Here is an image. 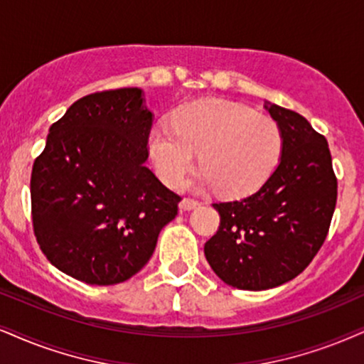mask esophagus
Wrapping results in <instances>:
<instances>
[{
    "label": "esophagus",
    "mask_w": 364,
    "mask_h": 364,
    "mask_svg": "<svg viewBox=\"0 0 364 364\" xmlns=\"http://www.w3.org/2000/svg\"><path fill=\"white\" fill-rule=\"evenodd\" d=\"M199 204H200L199 200L191 199V197H186V199L181 200V204H178V208H181L182 213H186V210H191V209L197 208V205H199Z\"/></svg>",
    "instance_id": "1"
}]
</instances>
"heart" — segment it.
I'll list each match as a JSON object with an SVG mask.
<instances>
[{
  "label": "heart",
  "mask_w": 364,
  "mask_h": 364,
  "mask_svg": "<svg viewBox=\"0 0 364 364\" xmlns=\"http://www.w3.org/2000/svg\"><path fill=\"white\" fill-rule=\"evenodd\" d=\"M148 150L167 186H181L199 154L204 183L218 186L223 196L243 197L263 187L277 170L284 133L275 119L248 106L197 100L175 111L172 127L151 129Z\"/></svg>",
  "instance_id": "heart-1"
}]
</instances>
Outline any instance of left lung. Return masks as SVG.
<instances>
[{
    "label": "left lung",
    "instance_id": "1",
    "mask_svg": "<svg viewBox=\"0 0 364 364\" xmlns=\"http://www.w3.org/2000/svg\"><path fill=\"white\" fill-rule=\"evenodd\" d=\"M284 133L280 164L245 199L214 203L216 235L204 255L216 275L241 290H267L300 275L329 232L338 178L324 134L295 111L264 106Z\"/></svg>",
    "mask_w": 364,
    "mask_h": 364
}]
</instances>
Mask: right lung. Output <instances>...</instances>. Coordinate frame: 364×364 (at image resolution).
Here are the masks:
<instances>
[{"label":"right lung","mask_w":364,"mask_h":364,"mask_svg":"<svg viewBox=\"0 0 364 364\" xmlns=\"http://www.w3.org/2000/svg\"><path fill=\"white\" fill-rule=\"evenodd\" d=\"M154 116L141 89L80 97L50 127L30 178L31 224L53 267L91 285L128 280L182 197L145 165Z\"/></svg>","instance_id":"right-lung-1"}]
</instances>
